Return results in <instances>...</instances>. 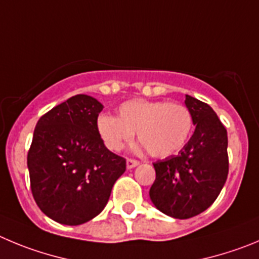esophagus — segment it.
I'll return each mask as SVG.
<instances>
[{
  "label": "esophagus",
  "mask_w": 259,
  "mask_h": 259,
  "mask_svg": "<svg viewBox=\"0 0 259 259\" xmlns=\"http://www.w3.org/2000/svg\"><path fill=\"white\" fill-rule=\"evenodd\" d=\"M138 165H139V161H137V159H133V158L126 159V167L127 168H133Z\"/></svg>",
  "instance_id": "obj_1"
}]
</instances>
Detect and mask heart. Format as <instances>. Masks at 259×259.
I'll use <instances>...</instances> for the list:
<instances>
[{"instance_id":"heart-1","label":"heart","mask_w":259,"mask_h":259,"mask_svg":"<svg viewBox=\"0 0 259 259\" xmlns=\"http://www.w3.org/2000/svg\"><path fill=\"white\" fill-rule=\"evenodd\" d=\"M97 129L111 151H120L137 132L153 157H167L185 146L193 129V116L180 103L132 100L118 108V117L101 115Z\"/></svg>"}]
</instances>
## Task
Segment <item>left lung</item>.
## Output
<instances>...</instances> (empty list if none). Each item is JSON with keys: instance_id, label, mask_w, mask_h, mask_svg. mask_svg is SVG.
<instances>
[{"instance_id": "left-lung-1", "label": "left lung", "mask_w": 259, "mask_h": 259, "mask_svg": "<svg viewBox=\"0 0 259 259\" xmlns=\"http://www.w3.org/2000/svg\"><path fill=\"white\" fill-rule=\"evenodd\" d=\"M195 130L176 156L153 163L156 180L149 197L157 209L174 219H190L219 197L229 174L228 132L211 106L185 96Z\"/></svg>"}]
</instances>
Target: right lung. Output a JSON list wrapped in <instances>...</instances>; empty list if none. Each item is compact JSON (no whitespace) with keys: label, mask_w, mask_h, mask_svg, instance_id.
<instances>
[{"label":"right lung","mask_w":259,"mask_h":259,"mask_svg":"<svg viewBox=\"0 0 259 259\" xmlns=\"http://www.w3.org/2000/svg\"><path fill=\"white\" fill-rule=\"evenodd\" d=\"M102 103L76 94L38 120L28 152L30 188L40 211L81 225L106 207L126 161L106 148L97 129Z\"/></svg>","instance_id":"add662e5"}]
</instances>
